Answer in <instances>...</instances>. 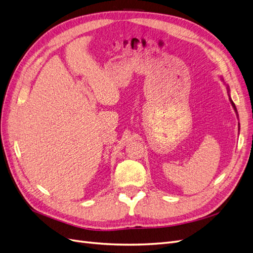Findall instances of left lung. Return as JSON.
I'll use <instances>...</instances> for the list:
<instances>
[{"mask_svg":"<svg viewBox=\"0 0 253 253\" xmlns=\"http://www.w3.org/2000/svg\"><path fill=\"white\" fill-rule=\"evenodd\" d=\"M227 90H228V95H229V97H230V89H229V86H227ZM230 102H231V104H232V106H233V109H234V111L236 112V108H235V105H234V103H233V101H232V99L230 98ZM237 113V112H236ZM239 129H240V127H239Z\"/></svg>","mask_w":253,"mask_h":253,"instance_id":"8db88e82","label":"left lung"}]
</instances>
